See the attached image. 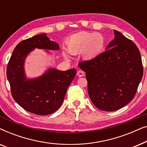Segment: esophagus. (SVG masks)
<instances>
[{
  "mask_svg": "<svg viewBox=\"0 0 147 147\" xmlns=\"http://www.w3.org/2000/svg\"><path fill=\"white\" fill-rule=\"evenodd\" d=\"M77 76L78 77H82V76H84V72L82 70H78L77 72Z\"/></svg>",
  "mask_w": 147,
  "mask_h": 147,
  "instance_id": "esophagus-1",
  "label": "esophagus"
}]
</instances>
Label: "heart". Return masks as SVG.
I'll list each match as a JSON object with an SVG mask.
<instances>
[{
  "label": "heart",
  "instance_id": "b5f03b06",
  "mask_svg": "<svg viewBox=\"0 0 147 147\" xmlns=\"http://www.w3.org/2000/svg\"><path fill=\"white\" fill-rule=\"evenodd\" d=\"M104 38L98 33L80 32L71 35L68 39L67 47L71 54L81 53V56L85 60H91L99 55L104 49ZM64 57L69 59L67 54Z\"/></svg>",
  "mask_w": 147,
  "mask_h": 147
}]
</instances>
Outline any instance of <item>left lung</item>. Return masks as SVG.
Segmentation results:
<instances>
[{
    "mask_svg": "<svg viewBox=\"0 0 147 147\" xmlns=\"http://www.w3.org/2000/svg\"><path fill=\"white\" fill-rule=\"evenodd\" d=\"M106 51L89 61L78 63L86 72L88 91L92 103L104 111H115L135 96L143 75L137 46L119 31Z\"/></svg>",
    "mask_w": 147,
    "mask_h": 147,
    "instance_id": "1",
    "label": "left lung"
}]
</instances>
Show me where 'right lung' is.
Masks as SVG:
<instances>
[{
	"label": "right lung",
	"instance_id": "1",
	"mask_svg": "<svg viewBox=\"0 0 147 147\" xmlns=\"http://www.w3.org/2000/svg\"><path fill=\"white\" fill-rule=\"evenodd\" d=\"M36 48L56 51L59 49V46L51 41L46 33L23 40L16 46L10 58L7 76L12 96L17 104L28 112L45 116L55 112L61 106L76 69L61 71L49 68L39 77L28 78L25 71V59Z\"/></svg>",
	"mask_w": 147,
	"mask_h": 147
}]
</instances>
